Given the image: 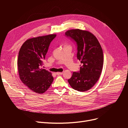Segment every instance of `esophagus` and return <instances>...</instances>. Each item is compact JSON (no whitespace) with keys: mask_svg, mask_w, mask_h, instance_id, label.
Here are the masks:
<instances>
[{"mask_svg":"<svg viewBox=\"0 0 128 128\" xmlns=\"http://www.w3.org/2000/svg\"><path fill=\"white\" fill-rule=\"evenodd\" d=\"M56 74L57 75H58V76H59V75H62V74H63V72H58L56 73Z\"/></svg>","mask_w":128,"mask_h":128,"instance_id":"esophagus-1","label":"esophagus"}]
</instances>
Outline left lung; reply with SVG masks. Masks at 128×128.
I'll use <instances>...</instances> for the list:
<instances>
[{"label":"left lung","instance_id":"left-lung-1","mask_svg":"<svg viewBox=\"0 0 128 128\" xmlns=\"http://www.w3.org/2000/svg\"><path fill=\"white\" fill-rule=\"evenodd\" d=\"M65 35L76 44L77 58L82 64L80 71L73 72L68 82L74 89L85 92L95 85L101 75L104 59L102 48L95 36L87 31L72 29Z\"/></svg>","mask_w":128,"mask_h":128}]
</instances>
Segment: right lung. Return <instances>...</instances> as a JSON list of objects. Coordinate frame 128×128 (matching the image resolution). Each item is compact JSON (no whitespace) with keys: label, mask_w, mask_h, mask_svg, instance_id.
I'll list each match as a JSON object with an SVG mask.
<instances>
[{"label":"right lung","mask_w":128,"mask_h":128,"mask_svg":"<svg viewBox=\"0 0 128 128\" xmlns=\"http://www.w3.org/2000/svg\"><path fill=\"white\" fill-rule=\"evenodd\" d=\"M56 34L39 36L27 40L22 46L18 58L20 80L30 90L42 94L50 86L54 78L50 72L40 68L50 44Z\"/></svg>","instance_id":"1"}]
</instances>
